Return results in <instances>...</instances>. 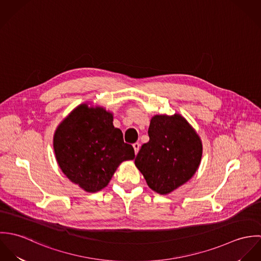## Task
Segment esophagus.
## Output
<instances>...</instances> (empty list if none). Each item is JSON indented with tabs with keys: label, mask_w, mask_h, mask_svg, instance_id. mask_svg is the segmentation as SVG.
Here are the masks:
<instances>
[{
	"label": "esophagus",
	"mask_w": 261,
	"mask_h": 261,
	"mask_svg": "<svg viewBox=\"0 0 261 261\" xmlns=\"http://www.w3.org/2000/svg\"><path fill=\"white\" fill-rule=\"evenodd\" d=\"M133 147H134V149H135V152H136V154H137V153H138V151H139V149H140V147H141L140 143H135V144L133 145Z\"/></svg>",
	"instance_id": "1"
}]
</instances>
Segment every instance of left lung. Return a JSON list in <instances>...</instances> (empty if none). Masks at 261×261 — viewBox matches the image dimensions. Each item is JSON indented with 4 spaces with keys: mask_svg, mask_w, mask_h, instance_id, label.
Segmentation results:
<instances>
[{
    "mask_svg": "<svg viewBox=\"0 0 261 261\" xmlns=\"http://www.w3.org/2000/svg\"><path fill=\"white\" fill-rule=\"evenodd\" d=\"M148 134L149 141L142 146L135 164L151 190L169 194L197 171L202 158L201 140L180 114L154 115Z\"/></svg>",
    "mask_w": 261,
    "mask_h": 261,
    "instance_id": "8db88e82",
    "label": "left lung"
}]
</instances>
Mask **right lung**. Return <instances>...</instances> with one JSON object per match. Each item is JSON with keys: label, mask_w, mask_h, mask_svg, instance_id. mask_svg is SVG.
Wrapping results in <instances>:
<instances>
[{"label": "right lung", "mask_w": 261, "mask_h": 261, "mask_svg": "<svg viewBox=\"0 0 261 261\" xmlns=\"http://www.w3.org/2000/svg\"><path fill=\"white\" fill-rule=\"evenodd\" d=\"M111 112L102 108H76L54 135L56 160L66 177L86 192L108 186L120 163L135 158L132 145L113 126Z\"/></svg>", "instance_id": "1"}]
</instances>
